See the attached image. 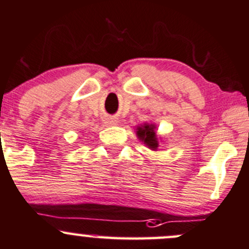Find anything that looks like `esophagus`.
Returning <instances> with one entry per match:
<instances>
[{"instance_id": "34e87169", "label": "esophagus", "mask_w": 249, "mask_h": 249, "mask_svg": "<svg viewBox=\"0 0 249 249\" xmlns=\"http://www.w3.org/2000/svg\"><path fill=\"white\" fill-rule=\"evenodd\" d=\"M106 124H110V125L116 124H117V120L115 119V117H107V119L106 120Z\"/></svg>"}]
</instances>
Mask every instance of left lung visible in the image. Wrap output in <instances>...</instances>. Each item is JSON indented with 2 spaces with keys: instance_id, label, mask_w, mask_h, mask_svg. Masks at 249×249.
I'll list each match as a JSON object with an SVG mask.
<instances>
[{
  "instance_id": "obj_1",
  "label": "left lung",
  "mask_w": 249,
  "mask_h": 249,
  "mask_svg": "<svg viewBox=\"0 0 249 249\" xmlns=\"http://www.w3.org/2000/svg\"><path fill=\"white\" fill-rule=\"evenodd\" d=\"M156 125L145 124L142 125H138L137 127V135L142 142H143L146 146L151 150H156L158 147V140L157 135H156Z\"/></svg>"
}]
</instances>
